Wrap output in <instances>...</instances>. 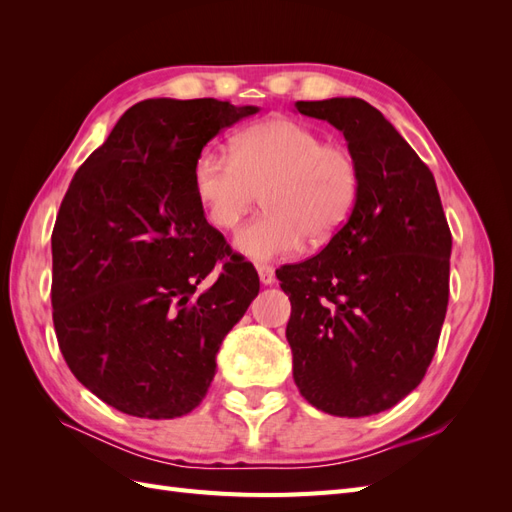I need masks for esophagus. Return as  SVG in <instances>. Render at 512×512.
<instances>
[{
	"label": "esophagus",
	"mask_w": 512,
	"mask_h": 512,
	"mask_svg": "<svg viewBox=\"0 0 512 512\" xmlns=\"http://www.w3.org/2000/svg\"><path fill=\"white\" fill-rule=\"evenodd\" d=\"M258 277L262 286H271L275 282V271L271 265H258Z\"/></svg>",
	"instance_id": "esophagus-1"
}]
</instances>
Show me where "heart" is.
Segmentation results:
<instances>
[{
    "label": "heart",
    "mask_w": 512,
    "mask_h": 512,
    "mask_svg": "<svg viewBox=\"0 0 512 512\" xmlns=\"http://www.w3.org/2000/svg\"><path fill=\"white\" fill-rule=\"evenodd\" d=\"M192 190L207 220L222 230L237 228L262 192L265 213L235 237L237 252L267 262L327 241L344 224L359 194V168L352 153L301 121L269 119L241 130L230 156L200 153Z\"/></svg>",
    "instance_id": "1"
}]
</instances>
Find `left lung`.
Wrapping results in <instances>:
<instances>
[{
	"label": "left lung",
	"instance_id": "obj_1",
	"mask_svg": "<svg viewBox=\"0 0 512 512\" xmlns=\"http://www.w3.org/2000/svg\"><path fill=\"white\" fill-rule=\"evenodd\" d=\"M344 132L359 194L329 245L277 269L292 376L314 408L359 418L399 404L436 354L453 237L427 164L361 98L297 102Z\"/></svg>",
	"mask_w": 512,
	"mask_h": 512
}]
</instances>
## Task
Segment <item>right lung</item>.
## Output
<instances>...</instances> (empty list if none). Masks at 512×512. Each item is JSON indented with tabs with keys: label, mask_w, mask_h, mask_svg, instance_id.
Returning a JSON list of instances; mask_svg holds the SVG:
<instances>
[{
	"label": "right lung",
	"mask_w": 512,
	"mask_h": 512,
	"mask_svg": "<svg viewBox=\"0 0 512 512\" xmlns=\"http://www.w3.org/2000/svg\"><path fill=\"white\" fill-rule=\"evenodd\" d=\"M258 106L151 98L121 115L76 170L51 237L53 324L85 389L138 418L192 412L215 354L260 290L192 190L200 151Z\"/></svg>",
	"instance_id": "add662e5"
}]
</instances>
